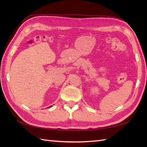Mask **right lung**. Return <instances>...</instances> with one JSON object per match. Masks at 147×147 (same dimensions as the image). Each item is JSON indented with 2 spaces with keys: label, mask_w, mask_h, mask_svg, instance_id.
I'll list each match as a JSON object with an SVG mask.
<instances>
[{
  "label": "right lung",
  "mask_w": 147,
  "mask_h": 147,
  "mask_svg": "<svg viewBox=\"0 0 147 147\" xmlns=\"http://www.w3.org/2000/svg\"><path fill=\"white\" fill-rule=\"evenodd\" d=\"M50 107H51V106H50Z\"/></svg>",
  "instance_id": "1"
}]
</instances>
